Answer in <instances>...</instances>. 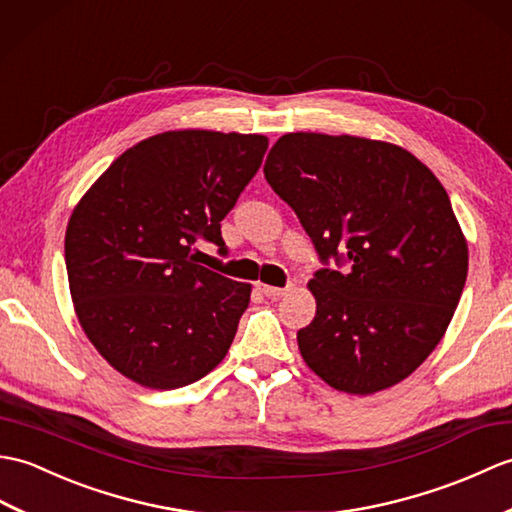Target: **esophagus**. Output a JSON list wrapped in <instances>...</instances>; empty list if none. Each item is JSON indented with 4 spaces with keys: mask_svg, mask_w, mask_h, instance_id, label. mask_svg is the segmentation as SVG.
I'll use <instances>...</instances> for the list:
<instances>
[{
    "mask_svg": "<svg viewBox=\"0 0 512 512\" xmlns=\"http://www.w3.org/2000/svg\"><path fill=\"white\" fill-rule=\"evenodd\" d=\"M291 287H271V285H260V291H263L267 298H280V295H285Z\"/></svg>",
    "mask_w": 512,
    "mask_h": 512,
    "instance_id": "obj_1",
    "label": "esophagus"
}]
</instances>
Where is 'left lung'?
Returning <instances> with one entry per match:
<instances>
[{
  "label": "left lung",
  "instance_id": "1",
  "mask_svg": "<svg viewBox=\"0 0 512 512\" xmlns=\"http://www.w3.org/2000/svg\"><path fill=\"white\" fill-rule=\"evenodd\" d=\"M265 179L320 258L317 309L298 331L309 368L335 390L403 381L445 335L469 252L447 190L412 153L355 135L287 133Z\"/></svg>",
  "mask_w": 512,
  "mask_h": 512
}]
</instances>
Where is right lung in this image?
Returning <instances> with one entry per match:
<instances>
[{"label":"right lung","mask_w":512,"mask_h":512,"mask_svg":"<svg viewBox=\"0 0 512 512\" xmlns=\"http://www.w3.org/2000/svg\"><path fill=\"white\" fill-rule=\"evenodd\" d=\"M265 135L168 131L131 146L72 212L65 267L78 322L124 377L184 388L221 363L252 287L197 265L227 256L221 221L258 173Z\"/></svg>","instance_id":"1"}]
</instances>
